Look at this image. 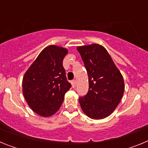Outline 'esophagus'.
Instances as JSON below:
<instances>
[{
	"mask_svg": "<svg viewBox=\"0 0 148 148\" xmlns=\"http://www.w3.org/2000/svg\"><path fill=\"white\" fill-rule=\"evenodd\" d=\"M71 84H72V87H75V86H76V81H75V80L72 81Z\"/></svg>",
	"mask_w": 148,
	"mask_h": 148,
	"instance_id": "esophagus-1",
	"label": "esophagus"
}]
</instances>
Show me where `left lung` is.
Returning <instances> with one entry per match:
<instances>
[{"label":"left lung","mask_w":148,"mask_h":148,"mask_svg":"<svg viewBox=\"0 0 148 148\" xmlns=\"http://www.w3.org/2000/svg\"><path fill=\"white\" fill-rule=\"evenodd\" d=\"M77 50L89 78L88 92L79 98V104L89 118L102 119L113 113L121 101L125 90L124 78L103 46H81Z\"/></svg>","instance_id":"obj_1"}]
</instances>
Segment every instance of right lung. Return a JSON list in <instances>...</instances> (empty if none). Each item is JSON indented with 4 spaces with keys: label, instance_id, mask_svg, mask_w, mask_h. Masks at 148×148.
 <instances>
[{
    "label": "right lung",
    "instance_id": "obj_1",
    "mask_svg": "<svg viewBox=\"0 0 148 148\" xmlns=\"http://www.w3.org/2000/svg\"><path fill=\"white\" fill-rule=\"evenodd\" d=\"M67 53L66 48L48 46L23 75V96L29 108L39 116L49 117L54 115L71 87L63 66V59Z\"/></svg>",
    "mask_w": 148,
    "mask_h": 148
}]
</instances>
